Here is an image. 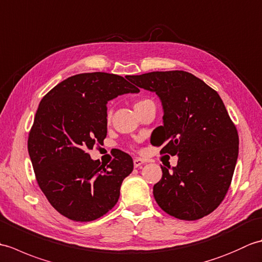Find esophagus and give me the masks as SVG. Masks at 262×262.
<instances>
[{
	"mask_svg": "<svg viewBox=\"0 0 262 262\" xmlns=\"http://www.w3.org/2000/svg\"><path fill=\"white\" fill-rule=\"evenodd\" d=\"M144 163H145V161H144L141 158H135L134 159V166H135V168H140V166L143 165Z\"/></svg>",
	"mask_w": 262,
	"mask_h": 262,
	"instance_id": "esophagus-1",
	"label": "esophagus"
}]
</instances>
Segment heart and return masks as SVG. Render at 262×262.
Segmentation results:
<instances>
[{
  "mask_svg": "<svg viewBox=\"0 0 262 262\" xmlns=\"http://www.w3.org/2000/svg\"><path fill=\"white\" fill-rule=\"evenodd\" d=\"M147 102H151V100H147V99H143V100H140V101H137L134 105V108H137V107H141V105L145 104Z\"/></svg>",
  "mask_w": 262,
  "mask_h": 262,
  "instance_id": "heart-1",
  "label": "heart"
}]
</instances>
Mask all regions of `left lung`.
Listing matches in <instances>:
<instances>
[{"instance_id": "1", "label": "left lung", "mask_w": 262, "mask_h": 262, "mask_svg": "<svg viewBox=\"0 0 262 262\" xmlns=\"http://www.w3.org/2000/svg\"><path fill=\"white\" fill-rule=\"evenodd\" d=\"M126 77L161 100L163 125L153 130V145L178 157L171 171L161 166L153 187L158 205L185 221L210 214L229 190L238 155L236 128L219 93L185 71Z\"/></svg>"}]
</instances>
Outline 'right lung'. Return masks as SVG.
I'll return each mask as SVG.
<instances>
[{"mask_svg":"<svg viewBox=\"0 0 262 262\" xmlns=\"http://www.w3.org/2000/svg\"><path fill=\"white\" fill-rule=\"evenodd\" d=\"M138 92L122 76L94 72L68 77L42 98L28 152L39 187L59 214L90 222L118 202L121 183L134 169L132 157L120 151L105 168L88 152L107 136L108 101Z\"/></svg>","mask_w":262,"mask_h":262,"instance_id":"add662e5","label":"right lung"}]
</instances>
